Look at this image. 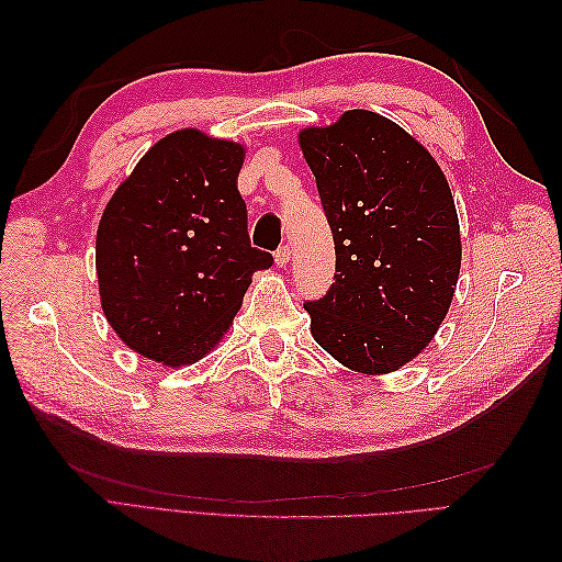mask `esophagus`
Masks as SVG:
<instances>
[{
  "mask_svg": "<svg viewBox=\"0 0 562 562\" xmlns=\"http://www.w3.org/2000/svg\"><path fill=\"white\" fill-rule=\"evenodd\" d=\"M290 258H292V254H290V246H280L278 250H274V262H278L280 268H282V266H288Z\"/></svg>",
  "mask_w": 562,
  "mask_h": 562,
  "instance_id": "esophagus-1",
  "label": "esophagus"
}]
</instances>
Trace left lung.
<instances>
[{
	"instance_id": "8db88e82",
	"label": "left lung",
	"mask_w": 562,
	"mask_h": 562,
	"mask_svg": "<svg viewBox=\"0 0 562 562\" xmlns=\"http://www.w3.org/2000/svg\"><path fill=\"white\" fill-rule=\"evenodd\" d=\"M336 244V274L306 300L314 340L345 367L386 374L427 348L461 268L445 173L403 127L372 111L300 135Z\"/></svg>"
}]
</instances>
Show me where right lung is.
<instances>
[{
    "label": "right lung",
    "mask_w": 562,
    "mask_h": 562,
    "mask_svg": "<svg viewBox=\"0 0 562 562\" xmlns=\"http://www.w3.org/2000/svg\"><path fill=\"white\" fill-rule=\"evenodd\" d=\"M244 147L178 130L159 139L105 205L97 274L109 324L135 352L198 362L241 308L250 274L272 266L250 246L236 178Z\"/></svg>",
    "instance_id": "add662e5"
}]
</instances>
